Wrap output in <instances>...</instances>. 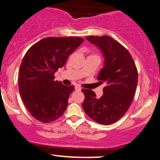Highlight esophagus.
I'll return each mask as SVG.
<instances>
[{"label":"esophagus","mask_w":160,"mask_h":160,"mask_svg":"<svg viewBox=\"0 0 160 160\" xmlns=\"http://www.w3.org/2000/svg\"><path fill=\"white\" fill-rule=\"evenodd\" d=\"M75 90L80 91V90H81V88H80L79 86H75Z\"/></svg>","instance_id":"obj_1"}]
</instances>
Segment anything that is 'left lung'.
<instances>
[{
    "label": "left lung",
    "instance_id": "left-lung-1",
    "mask_svg": "<svg viewBox=\"0 0 160 160\" xmlns=\"http://www.w3.org/2000/svg\"><path fill=\"white\" fill-rule=\"evenodd\" d=\"M86 39L103 54L104 67L97 79L105 86L99 98L91 89H82L85 95L82 108L95 122L111 125L126 113L132 102L138 83L136 66L127 49L111 37L89 36Z\"/></svg>",
    "mask_w": 160,
    "mask_h": 160
}]
</instances>
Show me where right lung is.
<instances>
[{
	"label": "right lung",
	"mask_w": 160,
	"mask_h": 160,
	"mask_svg": "<svg viewBox=\"0 0 160 160\" xmlns=\"http://www.w3.org/2000/svg\"><path fill=\"white\" fill-rule=\"evenodd\" d=\"M83 41L78 37L43 38L25 53L19 68V89L25 107L36 120L52 122L65 111L74 86L55 81L54 74Z\"/></svg>",
	"instance_id": "1"
}]
</instances>
